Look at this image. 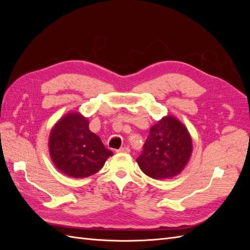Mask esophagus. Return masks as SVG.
Returning <instances> with one entry per match:
<instances>
[{
    "mask_svg": "<svg viewBox=\"0 0 250 250\" xmlns=\"http://www.w3.org/2000/svg\"><path fill=\"white\" fill-rule=\"evenodd\" d=\"M118 152H122V153H129L130 152V148L129 147H122L121 149L118 150Z\"/></svg>",
    "mask_w": 250,
    "mask_h": 250,
    "instance_id": "esophagus-1",
    "label": "esophagus"
}]
</instances>
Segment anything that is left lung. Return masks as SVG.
<instances>
[{"instance_id": "left-lung-1", "label": "left lung", "mask_w": 250, "mask_h": 250, "mask_svg": "<svg viewBox=\"0 0 250 250\" xmlns=\"http://www.w3.org/2000/svg\"><path fill=\"white\" fill-rule=\"evenodd\" d=\"M193 143L188 128L173 116L164 117L150 128L137 163L154 179L177 176L190 161Z\"/></svg>"}]
</instances>
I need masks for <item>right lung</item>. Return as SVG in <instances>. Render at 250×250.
<instances>
[{"label":"right lung","instance_id":"obj_1","mask_svg":"<svg viewBox=\"0 0 250 250\" xmlns=\"http://www.w3.org/2000/svg\"><path fill=\"white\" fill-rule=\"evenodd\" d=\"M88 120L80 112L66 113L53 126L49 152L55 167L74 178L88 177L100 171L112 155L101 139L88 128Z\"/></svg>","mask_w":250,"mask_h":250}]
</instances>
